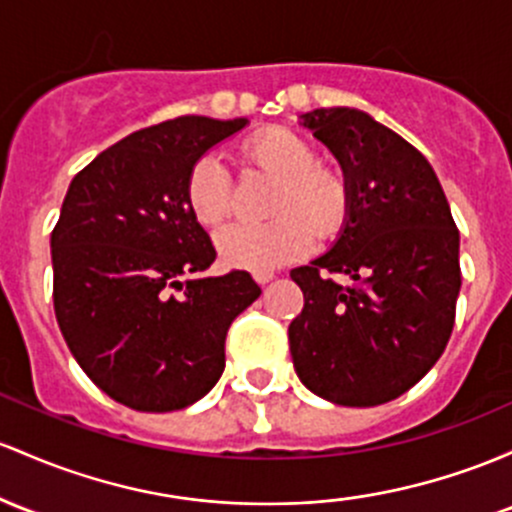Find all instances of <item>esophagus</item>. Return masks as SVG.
I'll return each mask as SVG.
<instances>
[{
  "label": "esophagus",
  "instance_id": "34e87169",
  "mask_svg": "<svg viewBox=\"0 0 512 512\" xmlns=\"http://www.w3.org/2000/svg\"><path fill=\"white\" fill-rule=\"evenodd\" d=\"M272 279H274V272H255L257 284H267V282H272Z\"/></svg>",
  "mask_w": 512,
  "mask_h": 512
}]
</instances>
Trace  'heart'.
I'll return each mask as SVG.
<instances>
[{
	"label": "heart",
	"mask_w": 512,
	"mask_h": 512,
	"mask_svg": "<svg viewBox=\"0 0 512 512\" xmlns=\"http://www.w3.org/2000/svg\"><path fill=\"white\" fill-rule=\"evenodd\" d=\"M240 157L277 177L265 223H235L216 235L218 255L230 267L265 272L338 238L352 209L350 182L340 170L320 165L308 140L286 128H267L240 145ZM184 199L201 226H221L230 213V179L213 155L194 162Z\"/></svg>",
	"instance_id": "b5f03b06"
}]
</instances>
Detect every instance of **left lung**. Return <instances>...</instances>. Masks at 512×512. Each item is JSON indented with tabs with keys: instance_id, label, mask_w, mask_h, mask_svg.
<instances>
[{
	"instance_id": "8db88e82",
	"label": "left lung",
	"mask_w": 512,
	"mask_h": 512,
	"mask_svg": "<svg viewBox=\"0 0 512 512\" xmlns=\"http://www.w3.org/2000/svg\"><path fill=\"white\" fill-rule=\"evenodd\" d=\"M303 126L340 160L352 209L333 250L291 269L303 291L291 359L325 401L379 406L445 352L462 286L459 230L430 162L391 128L345 106L316 109ZM338 273L351 282L335 283Z\"/></svg>"
}]
</instances>
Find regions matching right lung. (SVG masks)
Segmentation results:
<instances>
[{"mask_svg":"<svg viewBox=\"0 0 512 512\" xmlns=\"http://www.w3.org/2000/svg\"><path fill=\"white\" fill-rule=\"evenodd\" d=\"M245 119L179 116L75 174L50 233L53 306L84 374L133 411L192 406L221 379L233 320L262 294L243 269L204 277L216 247L184 199L189 170Z\"/></svg>","mask_w":512,"mask_h":512,"instance_id":"obj_1","label":"right lung"}]
</instances>
